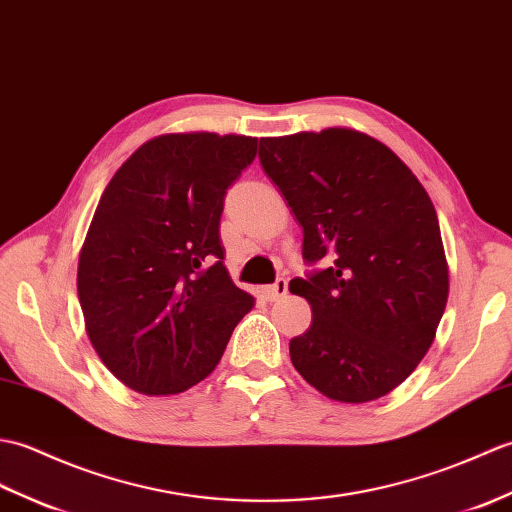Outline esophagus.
<instances>
[{"label": "esophagus", "instance_id": "1", "mask_svg": "<svg viewBox=\"0 0 512 512\" xmlns=\"http://www.w3.org/2000/svg\"><path fill=\"white\" fill-rule=\"evenodd\" d=\"M265 295H267V300H271V302L285 298V295H287V280L285 278H278L274 285L265 287Z\"/></svg>", "mask_w": 512, "mask_h": 512}]
</instances>
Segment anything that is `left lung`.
Returning a JSON list of instances; mask_svg holds the SVG:
<instances>
[{
  "instance_id": "1",
  "label": "left lung",
  "mask_w": 512,
  "mask_h": 512,
  "mask_svg": "<svg viewBox=\"0 0 512 512\" xmlns=\"http://www.w3.org/2000/svg\"><path fill=\"white\" fill-rule=\"evenodd\" d=\"M258 155L313 267L289 282L313 311L289 344L295 370L333 401L385 396L425 357L447 306L434 203L388 146L350 129L263 138Z\"/></svg>"
}]
</instances>
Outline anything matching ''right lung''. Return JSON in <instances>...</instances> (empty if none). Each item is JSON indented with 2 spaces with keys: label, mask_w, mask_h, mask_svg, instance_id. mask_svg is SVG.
<instances>
[{
  "label": "right lung",
  "mask_w": 512,
  "mask_h": 512,
  "mask_svg": "<svg viewBox=\"0 0 512 512\" xmlns=\"http://www.w3.org/2000/svg\"><path fill=\"white\" fill-rule=\"evenodd\" d=\"M256 144L160 135L102 192L78 258V300L102 363L135 392L177 394L206 379L252 311L223 263L221 214Z\"/></svg>",
  "instance_id": "right-lung-1"
}]
</instances>
